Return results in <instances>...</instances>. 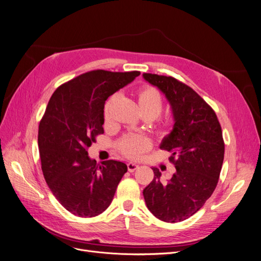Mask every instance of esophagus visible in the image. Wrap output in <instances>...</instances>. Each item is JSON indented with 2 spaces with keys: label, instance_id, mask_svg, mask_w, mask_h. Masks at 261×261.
<instances>
[{
  "label": "esophagus",
  "instance_id": "esophagus-1",
  "mask_svg": "<svg viewBox=\"0 0 261 261\" xmlns=\"http://www.w3.org/2000/svg\"><path fill=\"white\" fill-rule=\"evenodd\" d=\"M138 167H139V165L138 164H136V163H128L127 164V169H128V171L129 172H134L135 170H137L138 169Z\"/></svg>",
  "mask_w": 261,
  "mask_h": 261
}]
</instances>
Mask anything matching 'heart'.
<instances>
[{"mask_svg": "<svg viewBox=\"0 0 261 261\" xmlns=\"http://www.w3.org/2000/svg\"><path fill=\"white\" fill-rule=\"evenodd\" d=\"M117 94H113L108 97L104 107V119L109 121L110 107L116 101ZM138 104L142 115L148 114L154 119L160 115L164 108V100L160 92L152 86H143L137 92ZM150 146V141L141 134H127L123 136L119 141L120 151L126 156L135 157L145 151Z\"/></svg>", "mask_w": 261, "mask_h": 261, "instance_id": "1", "label": "heart"}]
</instances>
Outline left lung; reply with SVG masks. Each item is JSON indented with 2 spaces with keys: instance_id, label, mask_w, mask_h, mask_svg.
Wrapping results in <instances>:
<instances>
[{
  "instance_id": "8db88e82",
  "label": "left lung",
  "mask_w": 261,
  "mask_h": 261,
  "mask_svg": "<svg viewBox=\"0 0 261 261\" xmlns=\"http://www.w3.org/2000/svg\"><path fill=\"white\" fill-rule=\"evenodd\" d=\"M143 79L169 101L174 125L160 148L176 172L168 182L154 171L152 182L143 190L148 210L159 220L176 223L193 216L212 196L224 159V140L214 109L192 88L172 76L143 73Z\"/></svg>"
}]
</instances>
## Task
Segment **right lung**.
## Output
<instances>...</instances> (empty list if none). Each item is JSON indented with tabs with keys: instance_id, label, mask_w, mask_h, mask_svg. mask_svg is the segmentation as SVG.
Masks as SVG:
<instances>
[{
	"instance_id": "obj_1",
	"label": "right lung",
	"mask_w": 261,
	"mask_h": 261,
	"mask_svg": "<svg viewBox=\"0 0 261 261\" xmlns=\"http://www.w3.org/2000/svg\"><path fill=\"white\" fill-rule=\"evenodd\" d=\"M138 75L139 71H90L59 86L49 98L38 130L41 169L57 201L73 215L102 214L127 172L121 161L97 164L87 150L104 134L105 101Z\"/></svg>"
}]
</instances>
